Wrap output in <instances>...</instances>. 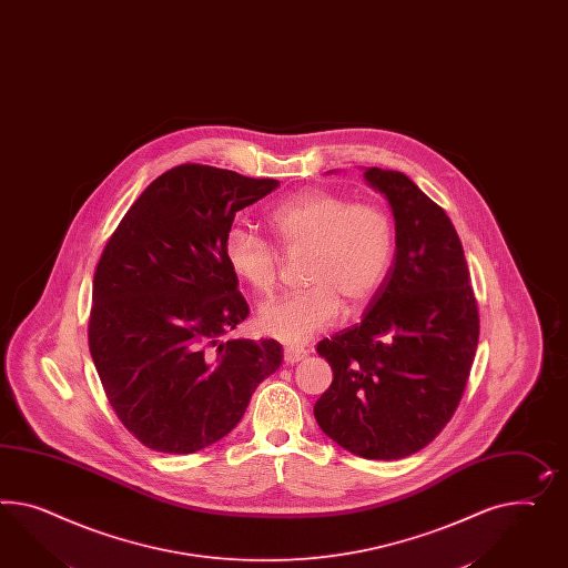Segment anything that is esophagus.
Masks as SVG:
<instances>
[{
  "mask_svg": "<svg viewBox=\"0 0 568 568\" xmlns=\"http://www.w3.org/2000/svg\"><path fill=\"white\" fill-rule=\"evenodd\" d=\"M283 357H285V364H297V362L307 357V352L306 349H300V347H285Z\"/></svg>",
  "mask_w": 568,
  "mask_h": 568,
  "instance_id": "1",
  "label": "esophagus"
}]
</instances>
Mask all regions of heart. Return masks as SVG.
<instances>
[{"mask_svg": "<svg viewBox=\"0 0 568 568\" xmlns=\"http://www.w3.org/2000/svg\"><path fill=\"white\" fill-rule=\"evenodd\" d=\"M283 252H306V290L258 307L262 335L281 343H306L333 326L341 302L349 312L381 292L395 256V225L383 206L352 202L328 190H304L266 215ZM223 254L231 273L254 293H271L278 275L275 250L244 227L225 235Z\"/></svg>", "mask_w": 568, "mask_h": 568, "instance_id": "heart-1", "label": "heart"}]
</instances>
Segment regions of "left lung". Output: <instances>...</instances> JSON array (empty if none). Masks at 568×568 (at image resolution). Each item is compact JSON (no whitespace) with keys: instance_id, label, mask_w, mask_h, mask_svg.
Masks as SVG:
<instances>
[{"instance_id":"left-lung-1","label":"left lung","mask_w":568,"mask_h":568,"mask_svg":"<svg viewBox=\"0 0 568 568\" xmlns=\"http://www.w3.org/2000/svg\"><path fill=\"white\" fill-rule=\"evenodd\" d=\"M395 219V262L362 323L316 352L333 384L314 405L328 438L364 459L409 457L459 405L476 357L479 314L459 235L400 171L368 168Z\"/></svg>"}]
</instances>
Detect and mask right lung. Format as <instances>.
<instances>
[{
  "mask_svg": "<svg viewBox=\"0 0 568 568\" xmlns=\"http://www.w3.org/2000/svg\"><path fill=\"white\" fill-rule=\"evenodd\" d=\"M278 187L230 169H169L130 206L92 281L89 347L140 443L190 455L227 436L278 369L275 338L223 341L250 307L225 262L235 213Z\"/></svg>",
  "mask_w": 568,
  "mask_h": 568,
  "instance_id": "obj_1",
  "label": "right lung"
}]
</instances>
